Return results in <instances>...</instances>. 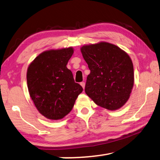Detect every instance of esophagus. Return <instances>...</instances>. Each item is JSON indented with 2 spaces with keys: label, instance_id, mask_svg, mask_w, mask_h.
Wrapping results in <instances>:
<instances>
[{
  "label": "esophagus",
  "instance_id": "esophagus-1",
  "mask_svg": "<svg viewBox=\"0 0 160 160\" xmlns=\"http://www.w3.org/2000/svg\"><path fill=\"white\" fill-rule=\"evenodd\" d=\"M80 85L82 87V88L84 89L85 88V82H80Z\"/></svg>",
  "mask_w": 160,
  "mask_h": 160
}]
</instances>
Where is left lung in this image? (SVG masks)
<instances>
[{
  "label": "left lung",
  "mask_w": 160,
  "mask_h": 160,
  "mask_svg": "<svg viewBox=\"0 0 160 160\" xmlns=\"http://www.w3.org/2000/svg\"><path fill=\"white\" fill-rule=\"evenodd\" d=\"M80 51L90 70L85 93L104 109H120L128 100L134 84L133 65L128 54L105 42L82 46Z\"/></svg>",
  "instance_id": "left-lung-1"
}]
</instances>
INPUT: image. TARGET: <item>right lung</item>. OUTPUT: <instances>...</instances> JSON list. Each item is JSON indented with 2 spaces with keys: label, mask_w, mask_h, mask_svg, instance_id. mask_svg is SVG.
<instances>
[{
  "label": "right lung",
  "mask_w": 160,
  "mask_h": 160,
  "mask_svg": "<svg viewBox=\"0 0 160 160\" xmlns=\"http://www.w3.org/2000/svg\"><path fill=\"white\" fill-rule=\"evenodd\" d=\"M73 52L72 47L45 51L28 68L29 95L39 112L51 120L68 114L83 90L66 67Z\"/></svg>",
  "instance_id": "add662e5"
}]
</instances>
